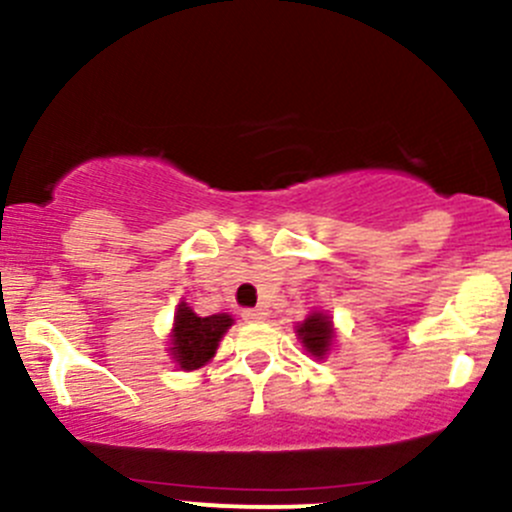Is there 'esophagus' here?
I'll list each match as a JSON object with an SVG mask.
<instances>
[{
    "label": "esophagus",
    "instance_id": "obj_1",
    "mask_svg": "<svg viewBox=\"0 0 512 512\" xmlns=\"http://www.w3.org/2000/svg\"><path fill=\"white\" fill-rule=\"evenodd\" d=\"M242 319L252 321V324H255V321H265L267 311L262 309V306H255V309H245V311H242Z\"/></svg>",
    "mask_w": 512,
    "mask_h": 512
}]
</instances>
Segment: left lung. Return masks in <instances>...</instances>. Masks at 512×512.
Instances as JSON below:
<instances>
[{
  "instance_id": "8db88e82",
  "label": "left lung",
  "mask_w": 512,
  "mask_h": 512,
  "mask_svg": "<svg viewBox=\"0 0 512 512\" xmlns=\"http://www.w3.org/2000/svg\"><path fill=\"white\" fill-rule=\"evenodd\" d=\"M299 343L304 351L316 360H324L331 353L333 341H336V326H333V316L326 311H309L304 321L294 326Z\"/></svg>"
}]
</instances>
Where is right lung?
Returning <instances> with one entry per match:
<instances>
[{
	"instance_id": "1",
	"label": "right lung",
	"mask_w": 512,
	"mask_h": 512,
	"mask_svg": "<svg viewBox=\"0 0 512 512\" xmlns=\"http://www.w3.org/2000/svg\"><path fill=\"white\" fill-rule=\"evenodd\" d=\"M235 324L230 314H211V316H198L186 301L176 306L174 324H171L169 333V351L171 363L176 368L191 370L203 368L211 363L215 351L220 346V338L228 333V328Z\"/></svg>"
}]
</instances>
